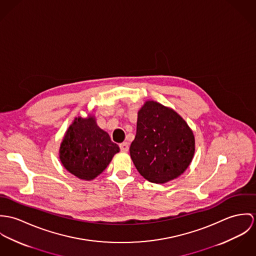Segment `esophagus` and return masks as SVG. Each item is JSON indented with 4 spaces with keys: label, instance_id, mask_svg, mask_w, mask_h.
<instances>
[{
    "label": "esophagus",
    "instance_id": "esophagus-1",
    "mask_svg": "<svg viewBox=\"0 0 256 256\" xmlns=\"http://www.w3.org/2000/svg\"><path fill=\"white\" fill-rule=\"evenodd\" d=\"M120 149L122 152H128V142H122L120 144Z\"/></svg>",
    "mask_w": 256,
    "mask_h": 256
}]
</instances>
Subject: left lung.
Here are the masks:
<instances>
[{
	"label": "left lung",
	"mask_w": 256,
	"mask_h": 256,
	"mask_svg": "<svg viewBox=\"0 0 256 256\" xmlns=\"http://www.w3.org/2000/svg\"><path fill=\"white\" fill-rule=\"evenodd\" d=\"M194 144L192 130L180 114L160 103L147 101L138 112L130 152L144 178L165 184L188 169Z\"/></svg>",
	"instance_id": "8db88e82"
}]
</instances>
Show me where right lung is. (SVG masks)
<instances>
[{
  "instance_id": "add662e5",
  "label": "right lung",
  "mask_w": 256,
  "mask_h": 256,
  "mask_svg": "<svg viewBox=\"0 0 256 256\" xmlns=\"http://www.w3.org/2000/svg\"><path fill=\"white\" fill-rule=\"evenodd\" d=\"M118 151V146L97 126L94 118H76L60 144V159L70 172L90 180L107 168Z\"/></svg>"
}]
</instances>
